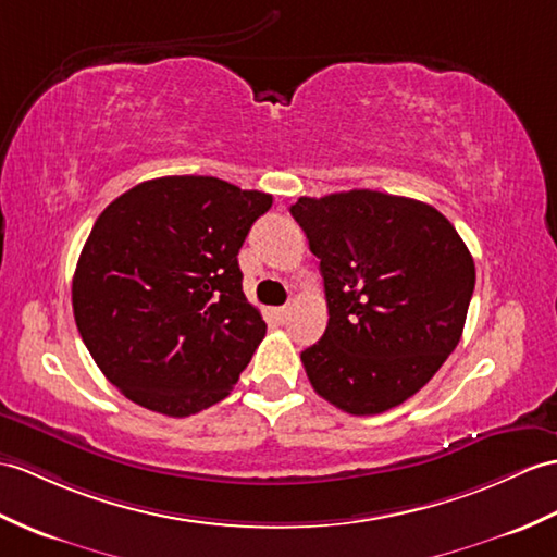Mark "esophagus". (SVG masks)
Returning a JSON list of instances; mask_svg holds the SVG:
<instances>
[{
  "label": "esophagus",
  "mask_w": 557,
  "mask_h": 557,
  "mask_svg": "<svg viewBox=\"0 0 557 557\" xmlns=\"http://www.w3.org/2000/svg\"><path fill=\"white\" fill-rule=\"evenodd\" d=\"M275 315L280 322H287L289 315H292V306H282V308H275Z\"/></svg>",
  "instance_id": "esophagus-1"
}]
</instances>
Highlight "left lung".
I'll list each match as a JSON object with an SVG mask.
<instances>
[{
    "mask_svg": "<svg viewBox=\"0 0 557 557\" xmlns=\"http://www.w3.org/2000/svg\"><path fill=\"white\" fill-rule=\"evenodd\" d=\"M292 215L320 258L327 327L301 363L313 389L351 416L400 406L462 337L474 261L434 206L351 189L301 197Z\"/></svg>",
    "mask_w": 557,
    "mask_h": 557,
    "instance_id": "left-lung-1",
    "label": "left lung"
}]
</instances>
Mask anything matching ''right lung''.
Masks as SVG:
<instances>
[{
	"label": "right lung",
	"instance_id": "1",
	"mask_svg": "<svg viewBox=\"0 0 557 557\" xmlns=\"http://www.w3.org/2000/svg\"><path fill=\"white\" fill-rule=\"evenodd\" d=\"M270 206L265 191L168 175L101 211L77 258L73 315L125 398L187 418L232 392L265 337L237 253Z\"/></svg>",
	"mask_w": 557,
	"mask_h": 557
}]
</instances>
